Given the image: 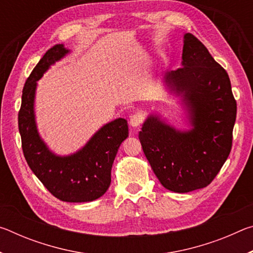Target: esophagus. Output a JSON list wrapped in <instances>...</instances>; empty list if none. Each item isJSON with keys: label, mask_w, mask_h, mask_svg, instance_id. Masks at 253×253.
<instances>
[{"label": "esophagus", "mask_w": 253, "mask_h": 253, "mask_svg": "<svg viewBox=\"0 0 253 253\" xmlns=\"http://www.w3.org/2000/svg\"><path fill=\"white\" fill-rule=\"evenodd\" d=\"M143 123V116L138 113L132 114L131 116L129 117V125L132 128H137L140 126V124Z\"/></svg>", "instance_id": "obj_1"}]
</instances>
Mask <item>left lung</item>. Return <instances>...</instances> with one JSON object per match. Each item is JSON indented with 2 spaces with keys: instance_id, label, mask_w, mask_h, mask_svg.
<instances>
[{
  "instance_id": "8db88e82",
  "label": "left lung",
  "mask_w": 253,
  "mask_h": 253,
  "mask_svg": "<svg viewBox=\"0 0 253 253\" xmlns=\"http://www.w3.org/2000/svg\"><path fill=\"white\" fill-rule=\"evenodd\" d=\"M183 43L182 68L166 72L163 85L179 98L187 128L178 129L160 113H151L138 135L154 174L175 193L213 181L230 154L237 117L226 71L193 34H184Z\"/></svg>"
}]
</instances>
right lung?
Here are the masks:
<instances>
[{"mask_svg":"<svg viewBox=\"0 0 253 253\" xmlns=\"http://www.w3.org/2000/svg\"><path fill=\"white\" fill-rule=\"evenodd\" d=\"M70 52L65 44L53 45L25 81L19 111V130L28 165L51 194L65 202H91L108 190L111 168L119 146L128 137V125L124 118L107 123L83 147L69 155H58L49 148L38 130L36 121L38 81L51 66Z\"/></svg>","mask_w":253,"mask_h":253,"instance_id":"add662e5","label":"right lung"}]
</instances>
